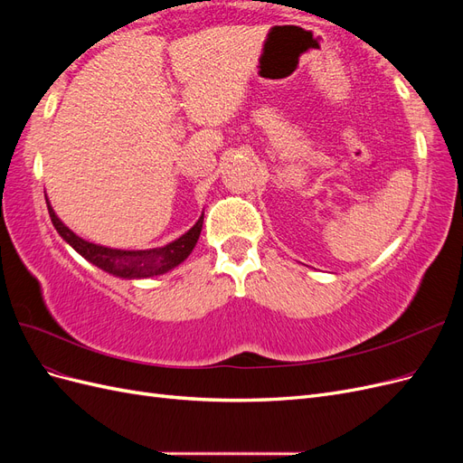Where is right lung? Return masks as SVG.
<instances>
[{"instance_id": "add662e5", "label": "right lung", "mask_w": 463, "mask_h": 463, "mask_svg": "<svg viewBox=\"0 0 463 463\" xmlns=\"http://www.w3.org/2000/svg\"><path fill=\"white\" fill-rule=\"evenodd\" d=\"M48 213L52 218L53 228L58 230V233L63 237V241L71 245L77 253L92 262L98 269L123 279H141V278H152V276H160L174 270L175 266L184 262L191 253L194 245H197L201 230H203V220L204 214L197 220L194 226L185 232L181 237H177L175 241L167 243L164 247H154V249H111L104 247L98 243H90L87 240H82L75 232L69 230L65 223L55 214V210L52 208L48 197Z\"/></svg>"}]
</instances>
